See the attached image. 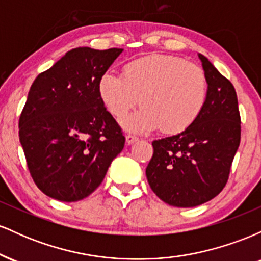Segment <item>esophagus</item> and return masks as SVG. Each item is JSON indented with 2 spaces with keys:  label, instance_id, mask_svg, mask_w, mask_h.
<instances>
[{
  "label": "esophagus",
  "instance_id": "obj_1",
  "mask_svg": "<svg viewBox=\"0 0 261 261\" xmlns=\"http://www.w3.org/2000/svg\"><path fill=\"white\" fill-rule=\"evenodd\" d=\"M125 139H126V145H133V143H135L136 142V141H139V137H136V136H134V135H126V137H125Z\"/></svg>",
  "mask_w": 261,
  "mask_h": 261
}]
</instances>
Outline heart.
<instances>
[{"mask_svg":"<svg viewBox=\"0 0 261 261\" xmlns=\"http://www.w3.org/2000/svg\"><path fill=\"white\" fill-rule=\"evenodd\" d=\"M98 94L115 119L124 118L137 103L142 107L122 121L128 131L147 133L161 127L164 134H178L202 113L207 81L199 66L182 58L152 54L125 64L122 76L101 74Z\"/></svg>","mask_w":261,"mask_h":261,"instance_id":"1","label":"heart"}]
</instances>
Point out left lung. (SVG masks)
I'll return each instance as SVG.
<instances>
[{
    "label": "left lung",
    "mask_w": 261,
    "mask_h": 261,
    "mask_svg": "<svg viewBox=\"0 0 261 261\" xmlns=\"http://www.w3.org/2000/svg\"><path fill=\"white\" fill-rule=\"evenodd\" d=\"M197 55L207 81L202 113L180 134L153 141V155L146 168L153 193L175 207H194L217 196L228 180L241 142L234 87L207 58Z\"/></svg>",
    "instance_id": "1"
}]
</instances>
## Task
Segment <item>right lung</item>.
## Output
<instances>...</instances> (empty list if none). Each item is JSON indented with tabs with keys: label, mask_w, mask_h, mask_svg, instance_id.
Listing matches in <instances>:
<instances>
[{
	"label": "right lung",
	"mask_w": 261,
	"mask_h": 261,
	"mask_svg": "<svg viewBox=\"0 0 261 261\" xmlns=\"http://www.w3.org/2000/svg\"><path fill=\"white\" fill-rule=\"evenodd\" d=\"M122 49L77 47L40 73L19 118L29 172L45 195L64 202L91 195L125 137L101 103L98 81Z\"/></svg>",
	"instance_id": "1"
}]
</instances>
